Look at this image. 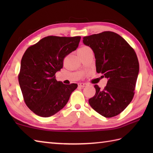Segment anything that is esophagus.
<instances>
[{
  "mask_svg": "<svg viewBox=\"0 0 153 153\" xmlns=\"http://www.w3.org/2000/svg\"><path fill=\"white\" fill-rule=\"evenodd\" d=\"M87 85V83H78V86L81 87H86Z\"/></svg>",
  "mask_w": 153,
  "mask_h": 153,
  "instance_id": "esophagus-1",
  "label": "esophagus"
}]
</instances>
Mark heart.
I'll list each match as a JSON object with an SVG mask.
<instances>
[{
    "label": "heart",
    "mask_w": 153,
    "mask_h": 153,
    "mask_svg": "<svg viewBox=\"0 0 153 153\" xmlns=\"http://www.w3.org/2000/svg\"><path fill=\"white\" fill-rule=\"evenodd\" d=\"M88 48L89 47H81L79 50H85V49H87V48Z\"/></svg>",
    "instance_id": "b5f03b06"
}]
</instances>
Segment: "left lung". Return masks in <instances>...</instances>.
<instances>
[{"mask_svg":"<svg viewBox=\"0 0 153 153\" xmlns=\"http://www.w3.org/2000/svg\"><path fill=\"white\" fill-rule=\"evenodd\" d=\"M83 43L93 50L97 73L108 79L103 89L95 85L96 93L89 99L90 106L106 118L121 113L135 94L139 65L134 48L112 31H104L83 37Z\"/></svg>","mask_w":153,"mask_h":153,"instance_id":"1","label":"left lung"}]
</instances>
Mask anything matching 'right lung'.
Returning <instances> with one entry per match:
<instances>
[{
    "label": "right lung",
    "instance_id": "1",
    "mask_svg": "<svg viewBox=\"0 0 153 153\" xmlns=\"http://www.w3.org/2000/svg\"><path fill=\"white\" fill-rule=\"evenodd\" d=\"M80 36H48L25 51L21 60L19 84L25 103L32 112L49 117L63 108L77 84L58 82L55 74L64 58L76 50Z\"/></svg>",
    "mask_w": 153,
    "mask_h": 153
}]
</instances>
